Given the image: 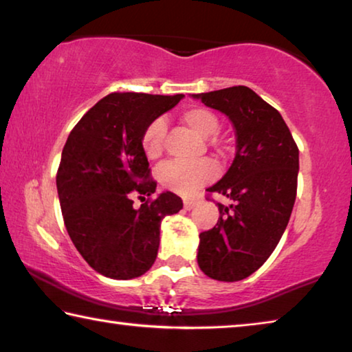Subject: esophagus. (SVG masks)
<instances>
[{
	"mask_svg": "<svg viewBox=\"0 0 352 352\" xmlns=\"http://www.w3.org/2000/svg\"><path fill=\"white\" fill-rule=\"evenodd\" d=\"M183 206H185V210H192L194 206H196V200H192V199H186L185 202H183Z\"/></svg>",
	"mask_w": 352,
	"mask_h": 352,
	"instance_id": "obj_1",
	"label": "esophagus"
}]
</instances>
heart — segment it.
Instances as JSON below:
<instances>
[{"label":"heart","mask_w":352,"mask_h":352,"mask_svg":"<svg viewBox=\"0 0 352 352\" xmlns=\"http://www.w3.org/2000/svg\"><path fill=\"white\" fill-rule=\"evenodd\" d=\"M182 120L192 131L200 136H213L219 126V119L213 111L205 106H191L182 111ZM167 135V124L163 117H156L144 128L141 144L147 158L156 160L164 152V142ZM217 148L222 146L214 142ZM219 174V167L213 160L204 158L194 163L189 161H167L160 167L158 177L163 185L180 196H192L206 183L213 182Z\"/></svg>","instance_id":"1"}]
</instances>
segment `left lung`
<instances>
[{
    "instance_id": "left-lung-1",
    "label": "left lung",
    "mask_w": 352,
    "mask_h": 352,
    "mask_svg": "<svg viewBox=\"0 0 352 352\" xmlns=\"http://www.w3.org/2000/svg\"><path fill=\"white\" fill-rule=\"evenodd\" d=\"M224 113L235 126L236 155L208 194L232 205L199 235L197 263L221 282L249 277L270 258L292 216L298 191L299 148L280 113L246 86L192 96Z\"/></svg>"
}]
</instances>
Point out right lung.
<instances>
[{
    "label": "right lung",
    "mask_w": 352,
    "mask_h": 352,
    "mask_svg": "<svg viewBox=\"0 0 352 352\" xmlns=\"http://www.w3.org/2000/svg\"><path fill=\"white\" fill-rule=\"evenodd\" d=\"M182 98L113 92L67 138L56 174L64 224L82 258L106 277L128 280L147 272L158 254L161 221L183 208L170 191L152 197L156 182L141 144L144 128ZM133 193L144 200L139 209Z\"/></svg>",
    "instance_id": "obj_1"
}]
</instances>
